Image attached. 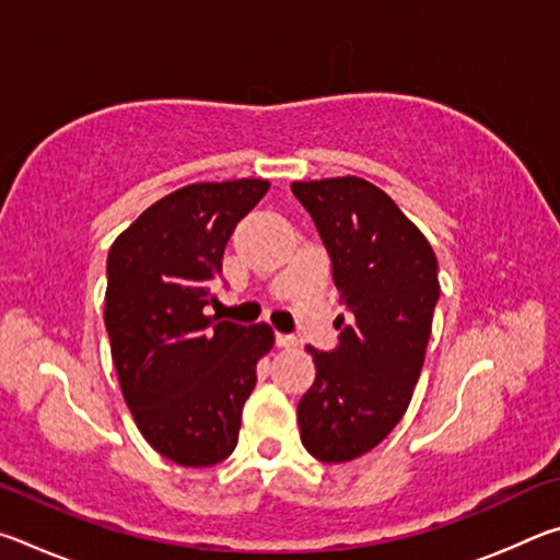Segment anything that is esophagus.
<instances>
[{"label": "esophagus", "mask_w": 560, "mask_h": 560, "mask_svg": "<svg viewBox=\"0 0 560 560\" xmlns=\"http://www.w3.org/2000/svg\"><path fill=\"white\" fill-rule=\"evenodd\" d=\"M277 346H279V348H296V346H299V340H296V336L277 334Z\"/></svg>", "instance_id": "obj_1"}]
</instances>
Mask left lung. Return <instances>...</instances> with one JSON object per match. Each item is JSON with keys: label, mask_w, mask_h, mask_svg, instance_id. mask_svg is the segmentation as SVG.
Instances as JSON below:
<instances>
[{"label": "left lung", "mask_w": 560, "mask_h": 560, "mask_svg": "<svg viewBox=\"0 0 560 560\" xmlns=\"http://www.w3.org/2000/svg\"><path fill=\"white\" fill-rule=\"evenodd\" d=\"M291 189L326 244L350 311L336 318V350L306 348L316 381L299 402V432L316 459L350 462L377 447L412 400L440 299L438 257L400 207L363 177Z\"/></svg>", "instance_id": "8db88e82"}]
</instances>
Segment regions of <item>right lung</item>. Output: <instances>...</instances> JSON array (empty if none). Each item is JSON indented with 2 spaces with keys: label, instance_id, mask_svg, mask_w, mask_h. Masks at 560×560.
<instances>
[{
  "label": "right lung",
  "instance_id": "add662e5",
  "mask_svg": "<svg viewBox=\"0 0 560 560\" xmlns=\"http://www.w3.org/2000/svg\"><path fill=\"white\" fill-rule=\"evenodd\" d=\"M267 189L252 177L179 187L108 252L103 318L122 397L150 447L183 467L234 452L257 363L273 348L267 324L207 316L224 246Z\"/></svg>",
  "mask_w": 560,
  "mask_h": 560
}]
</instances>
